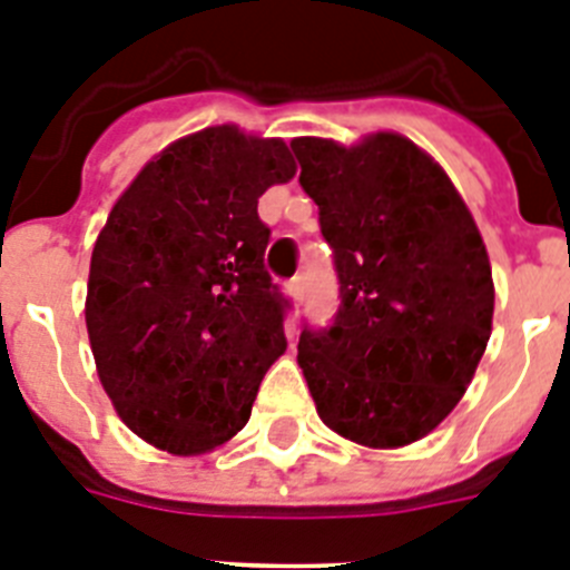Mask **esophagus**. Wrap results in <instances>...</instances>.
Returning <instances> with one entry per match:
<instances>
[{"label":"esophagus","mask_w":570,"mask_h":570,"mask_svg":"<svg viewBox=\"0 0 570 570\" xmlns=\"http://www.w3.org/2000/svg\"><path fill=\"white\" fill-rule=\"evenodd\" d=\"M288 294H291V299H294L296 305H299L302 296H305V288H302V276H294V279L288 282ZM288 336H294V325H291V328H288Z\"/></svg>","instance_id":"obj_1"}]
</instances>
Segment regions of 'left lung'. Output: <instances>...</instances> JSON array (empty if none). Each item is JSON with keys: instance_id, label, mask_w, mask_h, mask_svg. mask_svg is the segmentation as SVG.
I'll use <instances>...</instances> for the list:
<instances>
[{"instance_id": "left-lung-1", "label": "left lung", "mask_w": 570, "mask_h": 570, "mask_svg": "<svg viewBox=\"0 0 570 570\" xmlns=\"http://www.w3.org/2000/svg\"><path fill=\"white\" fill-rule=\"evenodd\" d=\"M291 148L342 299L331 325L299 334L316 414L360 445H411L454 411L485 354V242L445 170L405 136L351 148L299 136Z\"/></svg>"}]
</instances>
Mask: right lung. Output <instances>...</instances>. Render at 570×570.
Masks as SVG:
<instances>
[{"mask_svg": "<svg viewBox=\"0 0 570 570\" xmlns=\"http://www.w3.org/2000/svg\"><path fill=\"white\" fill-rule=\"evenodd\" d=\"M294 174L282 139L205 128L154 156L97 236L85 322L99 380L159 451L228 442L285 354L291 305L265 271L271 228L256 205Z\"/></svg>", "mask_w": 570, "mask_h": 570, "instance_id": "obj_1", "label": "right lung"}]
</instances>
